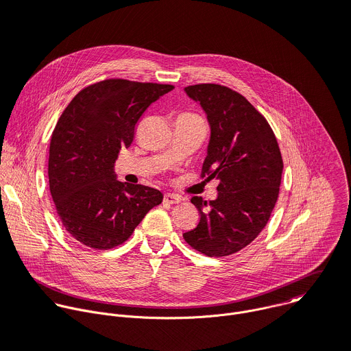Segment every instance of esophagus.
Returning <instances> with one entry per match:
<instances>
[{
	"instance_id": "obj_1",
	"label": "esophagus",
	"mask_w": 351,
	"mask_h": 351,
	"mask_svg": "<svg viewBox=\"0 0 351 351\" xmlns=\"http://www.w3.org/2000/svg\"><path fill=\"white\" fill-rule=\"evenodd\" d=\"M164 203L165 204H179L180 203V198L178 195H173V194H169L167 193L164 195Z\"/></svg>"
}]
</instances>
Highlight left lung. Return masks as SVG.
<instances>
[{"instance_id":"8db88e82","label":"left lung","mask_w":351,"mask_h":351,"mask_svg":"<svg viewBox=\"0 0 351 351\" xmlns=\"http://www.w3.org/2000/svg\"><path fill=\"white\" fill-rule=\"evenodd\" d=\"M186 94L204 110L211 136L202 175L219 182L210 203L194 195L198 225L184 240L208 257L240 252L265 228L279 194L283 161L267 119L221 84H194Z\"/></svg>"}]
</instances>
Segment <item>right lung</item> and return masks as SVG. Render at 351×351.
Listing matches in <instances>:
<instances>
[{
  "mask_svg": "<svg viewBox=\"0 0 351 351\" xmlns=\"http://www.w3.org/2000/svg\"><path fill=\"white\" fill-rule=\"evenodd\" d=\"M172 88L108 79L79 91L60 117L49 143L48 182L75 240L98 250L117 247L162 203L160 190L119 182L114 168L143 112Z\"/></svg>",
  "mask_w": 351,
  "mask_h": 351,
  "instance_id": "right-lung-1",
  "label": "right lung"
}]
</instances>
